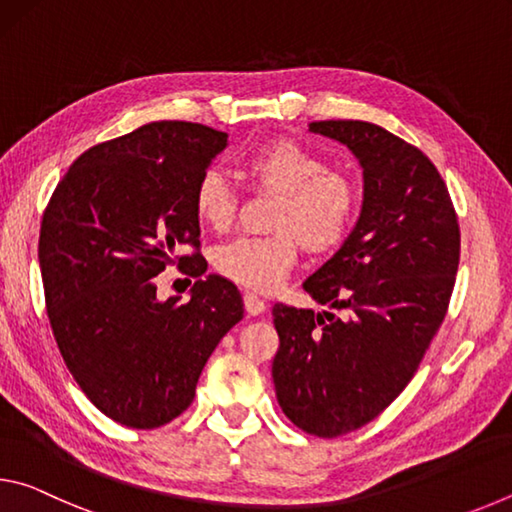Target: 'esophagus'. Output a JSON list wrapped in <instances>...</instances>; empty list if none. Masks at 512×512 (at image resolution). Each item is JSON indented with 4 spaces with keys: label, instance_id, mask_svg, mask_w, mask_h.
Here are the masks:
<instances>
[{
    "label": "esophagus",
    "instance_id": "obj_1",
    "mask_svg": "<svg viewBox=\"0 0 512 512\" xmlns=\"http://www.w3.org/2000/svg\"><path fill=\"white\" fill-rule=\"evenodd\" d=\"M244 307H246V311H248L250 316H259V314H264L266 302L259 298V296H255V293H246V296H244Z\"/></svg>",
    "mask_w": 512,
    "mask_h": 512
}]
</instances>
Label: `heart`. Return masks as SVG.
I'll return each instance as SVG.
<instances>
[{
  "mask_svg": "<svg viewBox=\"0 0 512 512\" xmlns=\"http://www.w3.org/2000/svg\"><path fill=\"white\" fill-rule=\"evenodd\" d=\"M241 173L250 185L277 196L268 237H237L214 255L223 277L246 289L271 291L298 257V241L311 253L341 244L357 210V187L323 158L287 140L266 142L248 155ZM198 221L225 230L235 219L237 194L221 173L207 171L194 192Z\"/></svg>",
  "mask_w": 512,
  "mask_h": 512,
  "instance_id": "heart-1",
  "label": "heart"
}]
</instances>
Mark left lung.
Segmentation results:
<instances>
[{
    "label": "left lung",
    "instance_id": "left-lung-1",
    "mask_svg": "<svg viewBox=\"0 0 512 512\" xmlns=\"http://www.w3.org/2000/svg\"><path fill=\"white\" fill-rule=\"evenodd\" d=\"M348 146L363 201L348 239L305 289L327 309L273 307L275 397L302 431L336 438L386 409L427 352L452 298L461 232L431 160L368 121H314Z\"/></svg>",
    "mask_w": 512,
    "mask_h": 512
}]
</instances>
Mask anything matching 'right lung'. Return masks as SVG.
<instances>
[{"instance_id":"add662e5","label":"right lung","mask_w":512,"mask_h":512,"mask_svg":"<svg viewBox=\"0 0 512 512\" xmlns=\"http://www.w3.org/2000/svg\"><path fill=\"white\" fill-rule=\"evenodd\" d=\"M228 133L189 121H151L85 151L42 216L38 262L58 350L88 400L119 424L155 429L194 400L216 345L244 318L239 289L196 277L189 302L160 300L153 277L198 248L194 192Z\"/></svg>"}]
</instances>
